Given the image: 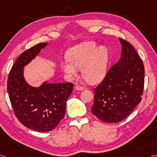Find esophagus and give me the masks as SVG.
I'll list each match as a JSON object with an SVG mask.
<instances>
[{
    "mask_svg": "<svg viewBox=\"0 0 157 157\" xmlns=\"http://www.w3.org/2000/svg\"><path fill=\"white\" fill-rule=\"evenodd\" d=\"M74 88H75V90H78V91H82V90L84 89V86H80V85H75Z\"/></svg>",
    "mask_w": 157,
    "mask_h": 157,
    "instance_id": "1",
    "label": "esophagus"
}]
</instances>
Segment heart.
<instances>
[{
	"instance_id": "1",
	"label": "heart",
	"mask_w": 157,
	"mask_h": 157,
	"mask_svg": "<svg viewBox=\"0 0 157 157\" xmlns=\"http://www.w3.org/2000/svg\"><path fill=\"white\" fill-rule=\"evenodd\" d=\"M109 59V50L93 41L77 45L69 49L67 59L60 63L61 68L69 78L78 75L82 68L83 78L88 83H97L104 78Z\"/></svg>"
}]
</instances>
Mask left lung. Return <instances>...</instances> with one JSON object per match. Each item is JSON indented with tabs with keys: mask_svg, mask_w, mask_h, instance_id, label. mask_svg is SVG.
I'll use <instances>...</instances> for the list:
<instances>
[{
	"mask_svg": "<svg viewBox=\"0 0 157 157\" xmlns=\"http://www.w3.org/2000/svg\"><path fill=\"white\" fill-rule=\"evenodd\" d=\"M121 57L109 69L94 89L92 113L105 123H116L126 118L142 99L145 68L136 50L120 38Z\"/></svg>",
	"mask_w": 157,
	"mask_h": 157,
	"instance_id": "left-lung-1",
	"label": "left lung"
}]
</instances>
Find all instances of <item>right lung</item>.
I'll return each instance as SVG.
<instances>
[{
  "label": "right lung",
  "mask_w": 157,
  "mask_h": 157,
  "mask_svg": "<svg viewBox=\"0 0 157 157\" xmlns=\"http://www.w3.org/2000/svg\"><path fill=\"white\" fill-rule=\"evenodd\" d=\"M46 46L40 43L21 53L16 60L7 79V92L15 116L23 125L36 132H49L64 117L66 103L73 84H49L38 88L28 85L23 78V66Z\"/></svg>",
  "instance_id": "add662e5"
}]
</instances>
